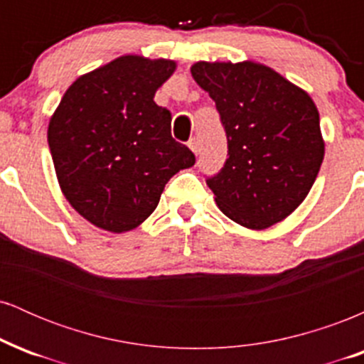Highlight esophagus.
<instances>
[{
    "mask_svg": "<svg viewBox=\"0 0 364 364\" xmlns=\"http://www.w3.org/2000/svg\"><path fill=\"white\" fill-rule=\"evenodd\" d=\"M188 147H190V150L195 154V156L198 154V141H196V139H191L188 141Z\"/></svg>",
    "mask_w": 364,
    "mask_h": 364,
    "instance_id": "1",
    "label": "esophagus"
}]
</instances>
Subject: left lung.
Segmentation results:
<instances>
[{
	"label": "left lung",
	"instance_id": "left-lung-1",
	"mask_svg": "<svg viewBox=\"0 0 364 364\" xmlns=\"http://www.w3.org/2000/svg\"><path fill=\"white\" fill-rule=\"evenodd\" d=\"M191 77L215 102L228 135V161L207 179L217 207L255 231L281 223L310 193L325 156L313 99L255 61H198Z\"/></svg>",
	"mask_w": 364,
	"mask_h": 364
}]
</instances>
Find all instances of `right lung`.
Listing matches in <instances>:
<instances>
[{
  "mask_svg": "<svg viewBox=\"0 0 364 364\" xmlns=\"http://www.w3.org/2000/svg\"><path fill=\"white\" fill-rule=\"evenodd\" d=\"M173 60L124 54L78 77L48 127L58 183L70 205L109 232L139 228L166 183L195 156L171 136V112L154 95Z\"/></svg>",
  "mask_w": 364,
  "mask_h": 364,
  "instance_id": "obj_1",
  "label": "right lung"
}]
</instances>
